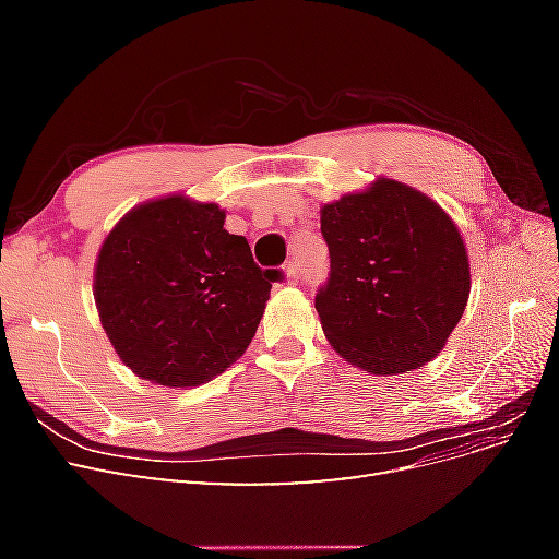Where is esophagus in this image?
Returning a JSON list of instances; mask_svg holds the SVG:
<instances>
[{
    "instance_id": "esophagus-1",
    "label": "esophagus",
    "mask_w": 559,
    "mask_h": 559,
    "mask_svg": "<svg viewBox=\"0 0 559 559\" xmlns=\"http://www.w3.org/2000/svg\"><path fill=\"white\" fill-rule=\"evenodd\" d=\"M284 275H286V282H292V284L298 282V277H300V265H298L296 259H292L289 263L284 265Z\"/></svg>"
}]
</instances>
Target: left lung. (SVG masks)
<instances>
[{
  "instance_id": "left-lung-1",
  "label": "left lung",
  "mask_w": 559,
  "mask_h": 559,
  "mask_svg": "<svg viewBox=\"0 0 559 559\" xmlns=\"http://www.w3.org/2000/svg\"><path fill=\"white\" fill-rule=\"evenodd\" d=\"M319 214L331 275L314 308L331 347L384 378L438 357L471 292L468 251L452 216L386 177Z\"/></svg>"
}]
</instances>
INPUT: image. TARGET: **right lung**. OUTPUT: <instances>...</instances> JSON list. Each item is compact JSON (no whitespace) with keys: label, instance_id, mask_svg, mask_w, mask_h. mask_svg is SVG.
Segmentation results:
<instances>
[{"label":"right lung","instance_id":"right-lung-1","mask_svg":"<svg viewBox=\"0 0 559 559\" xmlns=\"http://www.w3.org/2000/svg\"><path fill=\"white\" fill-rule=\"evenodd\" d=\"M216 202L183 193L132 207L97 251L93 296L111 347L134 376L198 386L249 347L277 270H261Z\"/></svg>","mask_w":559,"mask_h":559}]
</instances>
